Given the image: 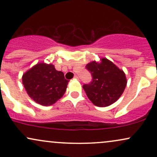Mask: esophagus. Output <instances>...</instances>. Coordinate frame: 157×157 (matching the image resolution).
Returning a JSON list of instances; mask_svg holds the SVG:
<instances>
[{"label":"esophagus","mask_w":157,"mask_h":157,"mask_svg":"<svg viewBox=\"0 0 157 157\" xmlns=\"http://www.w3.org/2000/svg\"><path fill=\"white\" fill-rule=\"evenodd\" d=\"M74 79H75V80H78V77H77V75H75V76L74 77Z\"/></svg>","instance_id":"1"}]
</instances>
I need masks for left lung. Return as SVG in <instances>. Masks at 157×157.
Segmentation results:
<instances>
[{
    "label": "left lung",
    "instance_id": "8db88e82",
    "mask_svg": "<svg viewBox=\"0 0 157 157\" xmlns=\"http://www.w3.org/2000/svg\"><path fill=\"white\" fill-rule=\"evenodd\" d=\"M92 81L82 88L91 102L98 107H107L121 97L127 85L125 74L107 58L92 61L86 66Z\"/></svg>",
    "mask_w": 157,
    "mask_h": 157
}]
</instances>
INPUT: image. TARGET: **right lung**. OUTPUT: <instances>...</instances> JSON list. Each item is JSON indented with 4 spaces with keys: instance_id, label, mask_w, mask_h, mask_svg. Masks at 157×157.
Instances as JSON below:
<instances>
[{
    "instance_id": "add662e5",
    "label": "right lung",
    "mask_w": 157,
    "mask_h": 157,
    "mask_svg": "<svg viewBox=\"0 0 157 157\" xmlns=\"http://www.w3.org/2000/svg\"><path fill=\"white\" fill-rule=\"evenodd\" d=\"M22 82L34 101L44 106L53 105L63 96L68 80L53 64L39 63L23 75Z\"/></svg>"
}]
</instances>
